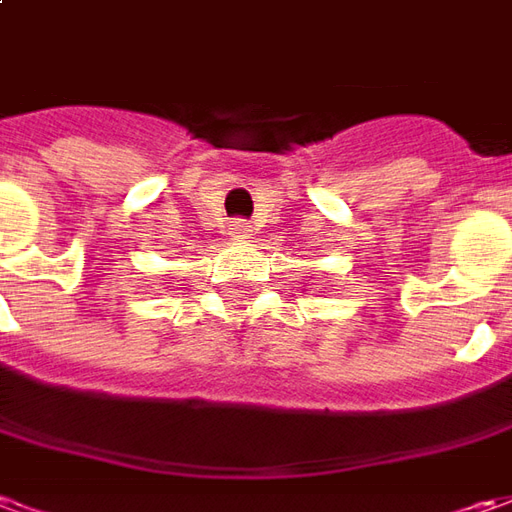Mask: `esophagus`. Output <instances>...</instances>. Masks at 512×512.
<instances>
[{"label": "esophagus", "instance_id": "obj_1", "mask_svg": "<svg viewBox=\"0 0 512 512\" xmlns=\"http://www.w3.org/2000/svg\"><path fill=\"white\" fill-rule=\"evenodd\" d=\"M231 236H236V239H248V236H250V222L248 220H234V222H231Z\"/></svg>", "mask_w": 512, "mask_h": 512}]
</instances>
